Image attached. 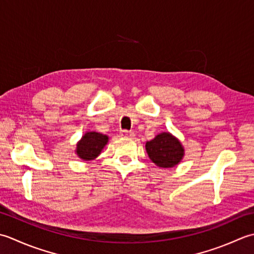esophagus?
Here are the masks:
<instances>
[{
  "label": "esophagus",
  "mask_w": 254,
  "mask_h": 254,
  "mask_svg": "<svg viewBox=\"0 0 254 254\" xmlns=\"http://www.w3.org/2000/svg\"><path fill=\"white\" fill-rule=\"evenodd\" d=\"M121 134L123 137H133L134 132L133 131H128V130H123V131H121Z\"/></svg>",
  "instance_id": "obj_1"
}]
</instances>
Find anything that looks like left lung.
Here are the masks:
<instances>
[{
    "label": "left lung",
    "mask_w": 254,
    "mask_h": 254,
    "mask_svg": "<svg viewBox=\"0 0 254 254\" xmlns=\"http://www.w3.org/2000/svg\"><path fill=\"white\" fill-rule=\"evenodd\" d=\"M146 150L150 160L161 169L177 167L185 156L183 144L169 131L160 132L147 141Z\"/></svg>",
    "instance_id": "1"
}]
</instances>
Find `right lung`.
Segmentation results:
<instances>
[{
	"mask_svg": "<svg viewBox=\"0 0 254 254\" xmlns=\"http://www.w3.org/2000/svg\"><path fill=\"white\" fill-rule=\"evenodd\" d=\"M108 136L97 131H86L76 142L75 154L83 161H92L100 156L108 142Z\"/></svg>",
	"mask_w": 254,
	"mask_h": 254,
	"instance_id": "add662e5",
	"label": "right lung"
}]
</instances>
